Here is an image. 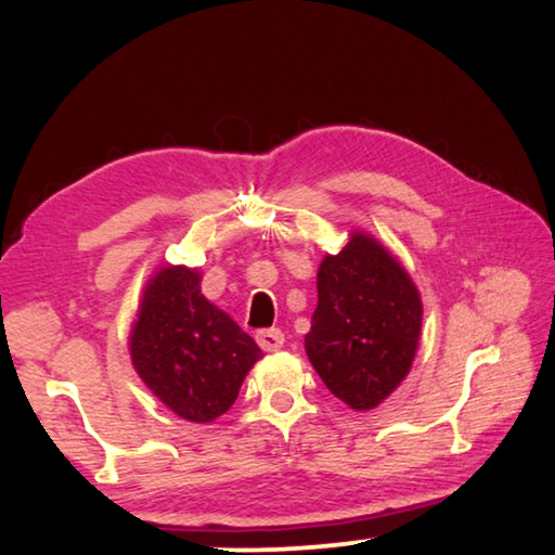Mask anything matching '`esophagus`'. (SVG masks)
I'll list each match as a JSON object with an SVG mask.
<instances>
[{
  "instance_id": "34e87169",
  "label": "esophagus",
  "mask_w": 555,
  "mask_h": 555,
  "mask_svg": "<svg viewBox=\"0 0 555 555\" xmlns=\"http://www.w3.org/2000/svg\"><path fill=\"white\" fill-rule=\"evenodd\" d=\"M257 344H260L262 351H280L285 344V336L280 328H264V331H257Z\"/></svg>"
}]
</instances>
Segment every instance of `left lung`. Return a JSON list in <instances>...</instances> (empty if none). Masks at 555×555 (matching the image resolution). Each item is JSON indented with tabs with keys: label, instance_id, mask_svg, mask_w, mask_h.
Wrapping results in <instances>:
<instances>
[{
	"label": "left lung",
	"instance_id": "left-lung-1",
	"mask_svg": "<svg viewBox=\"0 0 555 555\" xmlns=\"http://www.w3.org/2000/svg\"><path fill=\"white\" fill-rule=\"evenodd\" d=\"M420 331V293L374 237L353 232L321 262L306 351L333 397L359 412L382 404L412 369Z\"/></svg>",
	"mask_w": 555,
	"mask_h": 555
}]
</instances>
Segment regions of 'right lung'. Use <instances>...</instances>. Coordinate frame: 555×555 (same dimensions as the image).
<instances>
[{
    "label": "right lung",
    "instance_id": "add662e5",
    "mask_svg": "<svg viewBox=\"0 0 555 555\" xmlns=\"http://www.w3.org/2000/svg\"><path fill=\"white\" fill-rule=\"evenodd\" d=\"M262 351L230 315L204 298L199 272L171 264L151 280L131 333L143 384L181 420L207 424L237 399Z\"/></svg>",
    "mask_w": 555,
    "mask_h": 555
}]
</instances>
